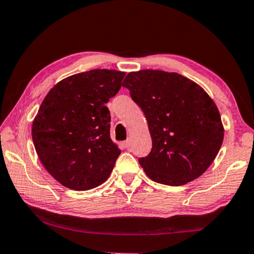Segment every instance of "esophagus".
<instances>
[{
    "instance_id": "1",
    "label": "esophagus",
    "mask_w": 254,
    "mask_h": 254,
    "mask_svg": "<svg viewBox=\"0 0 254 254\" xmlns=\"http://www.w3.org/2000/svg\"><path fill=\"white\" fill-rule=\"evenodd\" d=\"M123 146L126 147V148H130V146H131V140H130V139L126 140V141L123 142Z\"/></svg>"
}]
</instances>
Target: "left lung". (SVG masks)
<instances>
[{"instance_id":"8db88e82","label":"left lung","mask_w":254,"mask_h":254,"mask_svg":"<svg viewBox=\"0 0 254 254\" xmlns=\"http://www.w3.org/2000/svg\"><path fill=\"white\" fill-rule=\"evenodd\" d=\"M123 87L146 115L152 148L139 163L149 179L179 187L214 162L224 127L214 100L198 83L175 72H130Z\"/></svg>"}]
</instances>
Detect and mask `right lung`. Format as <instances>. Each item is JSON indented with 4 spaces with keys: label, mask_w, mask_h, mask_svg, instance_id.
<instances>
[{
    "label": "right lung",
    "mask_w": 254,
    "mask_h": 254,
    "mask_svg": "<svg viewBox=\"0 0 254 254\" xmlns=\"http://www.w3.org/2000/svg\"><path fill=\"white\" fill-rule=\"evenodd\" d=\"M124 75L81 72L61 80L44 98L31 127L34 146L46 171L65 188L90 190L110 178L121 150L111 139L105 105Z\"/></svg>",
    "instance_id": "right-lung-1"
}]
</instances>
